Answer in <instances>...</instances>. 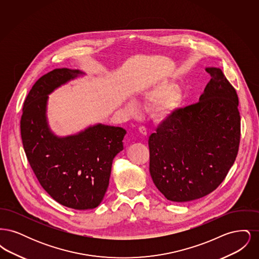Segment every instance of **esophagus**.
I'll use <instances>...</instances> for the list:
<instances>
[{
  "label": "esophagus",
  "mask_w": 259,
  "mask_h": 259,
  "mask_svg": "<svg viewBox=\"0 0 259 259\" xmlns=\"http://www.w3.org/2000/svg\"><path fill=\"white\" fill-rule=\"evenodd\" d=\"M139 132H140L142 135L147 136V134H148L147 128H146V127H144V126H141V127H139Z\"/></svg>",
  "instance_id": "obj_1"
}]
</instances>
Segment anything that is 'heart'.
<instances>
[{
    "label": "heart",
    "mask_w": 259,
    "mask_h": 259,
    "mask_svg": "<svg viewBox=\"0 0 259 259\" xmlns=\"http://www.w3.org/2000/svg\"><path fill=\"white\" fill-rule=\"evenodd\" d=\"M179 90L180 88L176 83L164 81L145 90L141 95V102L149 105L159 103L156 110V116L160 121H167L179 108L180 102L177 97ZM126 109L130 112H134L137 107L134 103H128Z\"/></svg>",
    "instance_id": "obj_1"
}]
</instances>
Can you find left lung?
Segmentation results:
<instances>
[{
    "label": "left lung",
    "instance_id": "1",
    "mask_svg": "<svg viewBox=\"0 0 259 259\" xmlns=\"http://www.w3.org/2000/svg\"><path fill=\"white\" fill-rule=\"evenodd\" d=\"M210 80L196 104L176 110L148 139L149 172L161 193L188 202L212 192L239 150V100L220 68H206Z\"/></svg>",
    "mask_w": 259,
    "mask_h": 259
}]
</instances>
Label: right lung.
Segmentation results:
<instances>
[{"mask_svg": "<svg viewBox=\"0 0 259 259\" xmlns=\"http://www.w3.org/2000/svg\"><path fill=\"white\" fill-rule=\"evenodd\" d=\"M80 74L84 73L62 68L39 77L25 100L20 131L27 159L42 188L65 207L88 209L98 207L105 196L126 130L101 123L66 137L50 130L49 95Z\"/></svg>", "mask_w": 259, "mask_h": 259, "instance_id": "right-lung-1", "label": "right lung"}]
</instances>
